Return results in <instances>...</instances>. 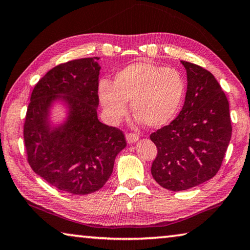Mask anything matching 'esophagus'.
I'll return each mask as SVG.
<instances>
[{
  "label": "esophagus",
  "mask_w": 250,
  "mask_h": 250,
  "mask_svg": "<svg viewBox=\"0 0 250 250\" xmlns=\"http://www.w3.org/2000/svg\"><path fill=\"white\" fill-rule=\"evenodd\" d=\"M125 138H126V142H128V144H133V142H136L138 139H139L138 134L132 133V132L126 133L125 134Z\"/></svg>",
  "instance_id": "obj_1"
}]
</instances>
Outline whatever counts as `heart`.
<instances>
[{"label": "heart", "mask_w": 250, "mask_h": 250, "mask_svg": "<svg viewBox=\"0 0 250 250\" xmlns=\"http://www.w3.org/2000/svg\"><path fill=\"white\" fill-rule=\"evenodd\" d=\"M185 90V79L178 70L136 62L119 71L113 83L101 81L99 97L112 120L124 117L131 101L138 120L157 129L176 118Z\"/></svg>", "instance_id": "heart-1"}]
</instances>
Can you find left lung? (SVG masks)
<instances>
[{
	"mask_svg": "<svg viewBox=\"0 0 250 250\" xmlns=\"http://www.w3.org/2000/svg\"><path fill=\"white\" fill-rule=\"evenodd\" d=\"M181 63L188 80L185 104L175 120L150 134L158 150L152 177L172 191L215 177L232 131L229 102L215 77L193 63Z\"/></svg>",
	"mask_w": 250,
	"mask_h": 250,
	"instance_id": "left-lung-1",
	"label": "left lung"
}]
</instances>
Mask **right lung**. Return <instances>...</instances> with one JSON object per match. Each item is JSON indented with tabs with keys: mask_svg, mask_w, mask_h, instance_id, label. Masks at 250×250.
Instances as JSON below:
<instances>
[{
	"mask_svg": "<svg viewBox=\"0 0 250 250\" xmlns=\"http://www.w3.org/2000/svg\"><path fill=\"white\" fill-rule=\"evenodd\" d=\"M99 58L59 64L39 80L31 93L23 137L33 171L61 191L88 195L104 187L117 154L126 146L120 129L99 121ZM62 100L69 116L54 128L48 110Z\"/></svg>",
	"mask_w": 250,
	"mask_h": 250,
	"instance_id": "add662e5",
	"label": "right lung"
}]
</instances>
